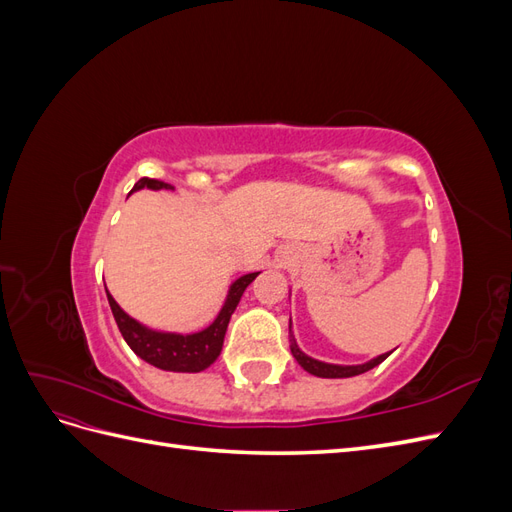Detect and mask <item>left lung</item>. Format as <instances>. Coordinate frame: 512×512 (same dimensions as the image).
Masks as SVG:
<instances>
[{"mask_svg":"<svg viewBox=\"0 0 512 512\" xmlns=\"http://www.w3.org/2000/svg\"><path fill=\"white\" fill-rule=\"evenodd\" d=\"M290 352H292L294 359H297V363L307 371V374L318 376V378H352V376L365 374V371H369V369H374L376 365H380L393 350H391V352H384V354H378V356H374V359H371V361L361 363V365L324 363V361L314 359V356L305 354V352L299 348L297 339H294V333H292V320H290Z\"/></svg>","mask_w":512,"mask_h":512,"instance_id":"1","label":"left lung"}]
</instances>
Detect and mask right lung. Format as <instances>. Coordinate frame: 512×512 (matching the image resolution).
<instances>
[{"instance_id": "1", "label": "right lung", "mask_w": 512, "mask_h": 512, "mask_svg": "<svg viewBox=\"0 0 512 512\" xmlns=\"http://www.w3.org/2000/svg\"><path fill=\"white\" fill-rule=\"evenodd\" d=\"M143 188L149 190H175L170 183L143 177L134 183L132 192H138ZM260 273V271H258ZM258 273H245L239 280H235L228 288V294L224 299V305L215 320L205 327L203 331L196 333H170V331H158L149 329L143 322L134 320L128 316L119 303L111 297V292L106 290L108 305L115 316L117 327L126 339V344L134 350L136 356H141L149 365L164 369V371H181V374H198V371L207 369L215 359H218L224 344V335L228 329V322L232 312H235L245 288L250 286Z\"/></svg>"}]
</instances>
